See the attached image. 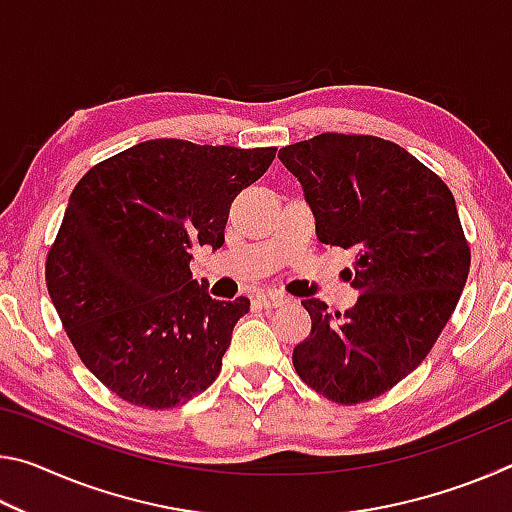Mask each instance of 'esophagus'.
I'll return each mask as SVG.
<instances>
[{
  "instance_id": "esophagus-1",
  "label": "esophagus",
  "mask_w": 512,
  "mask_h": 512,
  "mask_svg": "<svg viewBox=\"0 0 512 512\" xmlns=\"http://www.w3.org/2000/svg\"><path fill=\"white\" fill-rule=\"evenodd\" d=\"M257 302L262 307L271 309V307L284 305V302H287V296H282V293H277V291H259L257 293Z\"/></svg>"
}]
</instances>
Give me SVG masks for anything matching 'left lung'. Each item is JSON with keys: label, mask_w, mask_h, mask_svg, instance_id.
<instances>
[{"label": "left lung", "mask_w": 512, "mask_h": 512, "mask_svg": "<svg viewBox=\"0 0 512 512\" xmlns=\"http://www.w3.org/2000/svg\"><path fill=\"white\" fill-rule=\"evenodd\" d=\"M316 219L318 241L354 248L361 296L343 314L302 300L311 332L293 348L300 379L327 400L359 404L420 366L452 318L470 273L456 201L395 142L323 133L280 149Z\"/></svg>", "instance_id": "8db88e82"}]
</instances>
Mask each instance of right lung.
I'll use <instances>...</instances> for the list:
<instances>
[{"label": "right lung", "instance_id": "1", "mask_svg": "<svg viewBox=\"0 0 512 512\" xmlns=\"http://www.w3.org/2000/svg\"><path fill=\"white\" fill-rule=\"evenodd\" d=\"M275 151L149 140L74 187L47 289L81 361L121 400L171 409L219 377L250 300L210 298L189 271L192 248L223 246L232 201Z\"/></svg>", "mask_w": 512, "mask_h": 512}]
</instances>
